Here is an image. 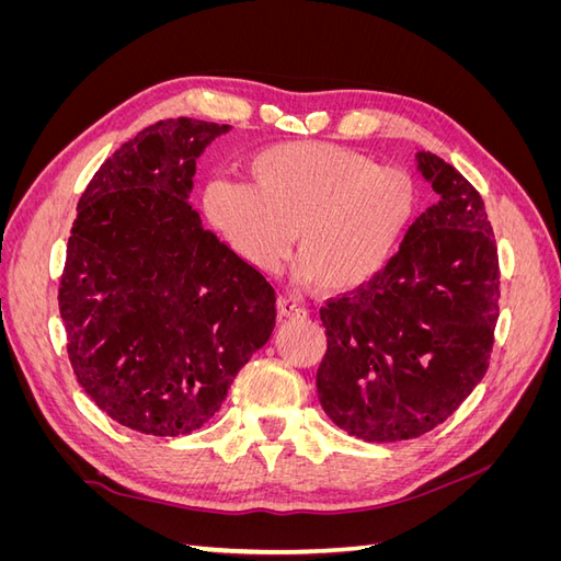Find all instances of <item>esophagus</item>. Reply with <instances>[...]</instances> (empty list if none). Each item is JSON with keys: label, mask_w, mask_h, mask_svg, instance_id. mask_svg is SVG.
Instances as JSON below:
<instances>
[{"label": "esophagus", "mask_w": 561, "mask_h": 561, "mask_svg": "<svg viewBox=\"0 0 561 561\" xmlns=\"http://www.w3.org/2000/svg\"><path fill=\"white\" fill-rule=\"evenodd\" d=\"M276 307H278V313L283 318H307L309 316L307 307H301V304L293 297H278Z\"/></svg>", "instance_id": "1"}]
</instances>
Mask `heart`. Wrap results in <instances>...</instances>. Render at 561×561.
Wrapping results in <instances>:
<instances>
[{
    "mask_svg": "<svg viewBox=\"0 0 561 561\" xmlns=\"http://www.w3.org/2000/svg\"><path fill=\"white\" fill-rule=\"evenodd\" d=\"M248 182L210 178L198 206L236 257L271 274L293 241L299 276L325 290L377 278L416 213L412 178L328 142L271 145L245 161Z\"/></svg>",
    "mask_w": 561,
    "mask_h": 561,
    "instance_id": "obj_1",
    "label": "heart"
}]
</instances>
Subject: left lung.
<instances>
[{"label": "left lung", "mask_w": 561, "mask_h": 561, "mask_svg": "<svg viewBox=\"0 0 561 561\" xmlns=\"http://www.w3.org/2000/svg\"><path fill=\"white\" fill-rule=\"evenodd\" d=\"M416 168L437 203L407 229L377 278L320 309L316 386L325 414L365 443H398L447 421L484 377L501 271L478 190L431 151Z\"/></svg>", "instance_id": "left-lung-1"}]
</instances>
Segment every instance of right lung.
<instances>
[{
	"mask_svg": "<svg viewBox=\"0 0 561 561\" xmlns=\"http://www.w3.org/2000/svg\"><path fill=\"white\" fill-rule=\"evenodd\" d=\"M231 126L165 118L81 194L58 307L77 381L110 419L186 435L276 325V293L192 208L196 159Z\"/></svg>",
	"mask_w": 561,
	"mask_h": 561,
	"instance_id": "1",
	"label": "right lung"
}]
</instances>
